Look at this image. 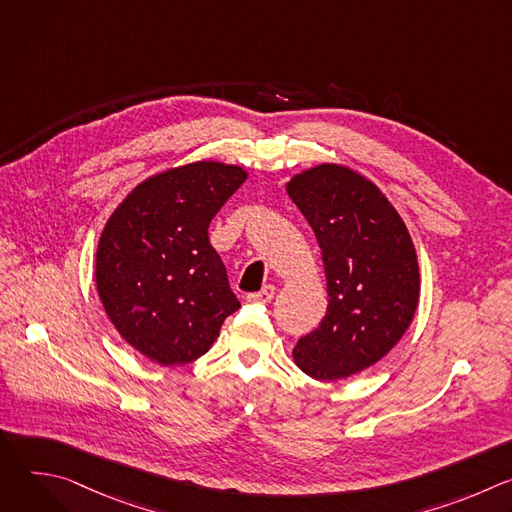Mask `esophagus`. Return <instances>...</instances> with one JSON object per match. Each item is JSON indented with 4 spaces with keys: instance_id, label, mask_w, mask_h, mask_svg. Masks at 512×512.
<instances>
[{
    "instance_id": "34e87169",
    "label": "esophagus",
    "mask_w": 512,
    "mask_h": 512,
    "mask_svg": "<svg viewBox=\"0 0 512 512\" xmlns=\"http://www.w3.org/2000/svg\"><path fill=\"white\" fill-rule=\"evenodd\" d=\"M275 285H263V289L261 291H255V294H249L247 296V300L249 302H259V304H267V302H271L273 300V296H275Z\"/></svg>"
}]
</instances>
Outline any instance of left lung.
Listing matches in <instances>:
<instances>
[{"instance_id":"obj_1","label":"left lung","mask_w":512,"mask_h":512,"mask_svg":"<svg viewBox=\"0 0 512 512\" xmlns=\"http://www.w3.org/2000/svg\"><path fill=\"white\" fill-rule=\"evenodd\" d=\"M285 190L318 239L328 289L324 320L291 356L316 381L367 371L397 346L419 304L407 225L373 180L342 164L306 168Z\"/></svg>"}]
</instances>
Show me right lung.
<instances>
[{
    "instance_id": "obj_1",
    "label": "right lung",
    "mask_w": 512,
    "mask_h": 512,
    "mask_svg": "<svg viewBox=\"0 0 512 512\" xmlns=\"http://www.w3.org/2000/svg\"><path fill=\"white\" fill-rule=\"evenodd\" d=\"M249 172L198 160L139 182L111 212L95 257L97 294L121 338L162 367L210 350L241 308L208 225Z\"/></svg>"
}]
</instances>
